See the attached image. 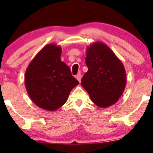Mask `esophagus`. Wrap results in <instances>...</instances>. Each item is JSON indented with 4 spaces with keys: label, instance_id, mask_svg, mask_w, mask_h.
I'll return each mask as SVG.
<instances>
[{
    "label": "esophagus",
    "instance_id": "34e87169",
    "mask_svg": "<svg viewBox=\"0 0 153 153\" xmlns=\"http://www.w3.org/2000/svg\"><path fill=\"white\" fill-rule=\"evenodd\" d=\"M76 78L77 80L79 81V82L80 83V82H81V78H82V76H81V74H77V75H76Z\"/></svg>",
    "mask_w": 153,
    "mask_h": 153
}]
</instances>
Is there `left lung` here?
Wrapping results in <instances>:
<instances>
[{
	"instance_id": "left-lung-1",
	"label": "left lung",
	"mask_w": 153,
	"mask_h": 153,
	"mask_svg": "<svg viewBox=\"0 0 153 153\" xmlns=\"http://www.w3.org/2000/svg\"><path fill=\"white\" fill-rule=\"evenodd\" d=\"M85 64L88 70L81 84L93 103L101 108L116 104L126 86V72L121 60L107 45L95 42L87 47Z\"/></svg>"
}]
</instances>
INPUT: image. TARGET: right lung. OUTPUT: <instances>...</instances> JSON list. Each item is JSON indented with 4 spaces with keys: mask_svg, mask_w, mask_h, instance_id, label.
I'll return each mask as SVG.
<instances>
[{
    "mask_svg": "<svg viewBox=\"0 0 153 153\" xmlns=\"http://www.w3.org/2000/svg\"><path fill=\"white\" fill-rule=\"evenodd\" d=\"M62 49L55 44L44 47L28 65L25 86L35 105L53 111L63 105L79 84L70 69L60 60Z\"/></svg>",
    "mask_w": 153,
    "mask_h": 153,
    "instance_id": "add662e5",
    "label": "right lung"
}]
</instances>
